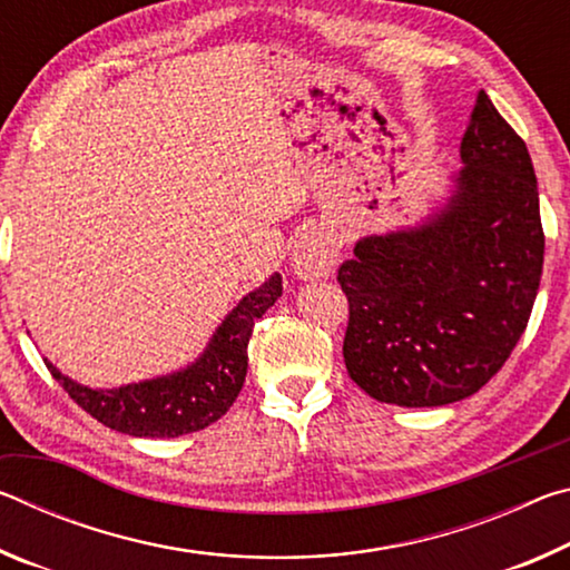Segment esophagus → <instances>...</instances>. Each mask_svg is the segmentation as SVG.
Returning a JSON list of instances; mask_svg holds the SVG:
<instances>
[{
    "label": "esophagus",
    "instance_id": "esophagus-1",
    "mask_svg": "<svg viewBox=\"0 0 570 570\" xmlns=\"http://www.w3.org/2000/svg\"><path fill=\"white\" fill-rule=\"evenodd\" d=\"M334 238L314 228L296 240L292 248V272L298 278H324L336 266Z\"/></svg>",
    "mask_w": 570,
    "mask_h": 570
}]
</instances>
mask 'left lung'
I'll return each instance as SVG.
<instances>
[{"label":"left lung","mask_w":570,"mask_h":570,"mask_svg":"<svg viewBox=\"0 0 570 570\" xmlns=\"http://www.w3.org/2000/svg\"><path fill=\"white\" fill-rule=\"evenodd\" d=\"M445 198L407 226L362 236L340 268L344 364L377 402L442 407L505 364L543 272L538 180L525 142L485 90Z\"/></svg>","instance_id":"8db88e82"}]
</instances>
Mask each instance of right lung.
<instances>
[{
	"mask_svg": "<svg viewBox=\"0 0 570 570\" xmlns=\"http://www.w3.org/2000/svg\"><path fill=\"white\" fill-rule=\"evenodd\" d=\"M282 296V274L248 292L216 326L206 350L190 364L160 377L98 390L85 387L45 360L52 377L105 428L132 438H178L224 417L246 380V346L256 320Z\"/></svg>",
	"mask_w": 570,
	"mask_h": 570,
	"instance_id": "right-lung-1",
	"label": "right lung"
}]
</instances>
